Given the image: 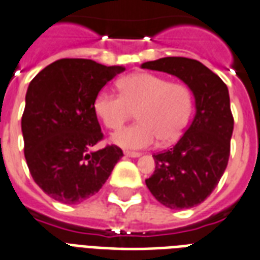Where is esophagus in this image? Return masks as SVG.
Masks as SVG:
<instances>
[{
  "mask_svg": "<svg viewBox=\"0 0 260 260\" xmlns=\"http://www.w3.org/2000/svg\"><path fill=\"white\" fill-rule=\"evenodd\" d=\"M124 154L126 155V157H140L139 151H129V150H125Z\"/></svg>",
  "mask_w": 260,
  "mask_h": 260,
  "instance_id": "1",
  "label": "esophagus"
}]
</instances>
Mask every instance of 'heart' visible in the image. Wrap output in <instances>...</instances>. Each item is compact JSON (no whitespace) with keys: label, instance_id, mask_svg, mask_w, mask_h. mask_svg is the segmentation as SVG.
I'll list each match as a JSON object with an SVG mask.
<instances>
[{"label":"heart","instance_id":"heart-1","mask_svg":"<svg viewBox=\"0 0 260 260\" xmlns=\"http://www.w3.org/2000/svg\"><path fill=\"white\" fill-rule=\"evenodd\" d=\"M120 95L103 89L93 111L109 129L117 131L136 113L139 122L121 129L113 142L128 149L171 145L182 136L193 113V93L186 84L151 73H135L118 82Z\"/></svg>","mask_w":260,"mask_h":260}]
</instances>
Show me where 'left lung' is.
Instances as JSON below:
<instances>
[{"mask_svg":"<svg viewBox=\"0 0 260 260\" xmlns=\"http://www.w3.org/2000/svg\"><path fill=\"white\" fill-rule=\"evenodd\" d=\"M143 69L176 76L196 99V115L178 143L154 154V174L146 186L171 209L196 207L218 186L230 155L234 118L226 84L203 63L187 57L146 61Z\"/></svg>","mask_w":260,"mask_h":260,"instance_id":"8db88e82","label":"left lung"}]
</instances>
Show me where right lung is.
I'll list each match as a JSON object with an SVG mask.
<instances>
[{"label": "right lung", "instance_id": "add662e5", "mask_svg": "<svg viewBox=\"0 0 260 260\" xmlns=\"http://www.w3.org/2000/svg\"><path fill=\"white\" fill-rule=\"evenodd\" d=\"M124 70L89 59H60L30 82L22 115L24 157L34 182L53 200L89 199L124 155L115 145L92 151L103 139L93 101Z\"/></svg>", "mask_w": 260, "mask_h": 260}]
</instances>
